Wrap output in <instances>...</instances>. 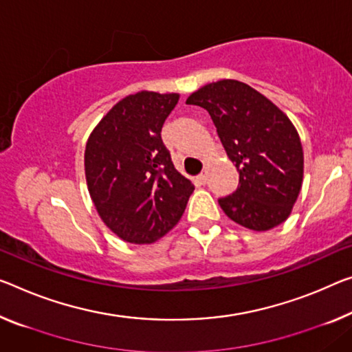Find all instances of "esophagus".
I'll use <instances>...</instances> for the list:
<instances>
[{
    "label": "esophagus",
    "instance_id": "34e87169",
    "mask_svg": "<svg viewBox=\"0 0 352 352\" xmlns=\"http://www.w3.org/2000/svg\"><path fill=\"white\" fill-rule=\"evenodd\" d=\"M206 181H208V173L206 171L197 176V182L201 184V186H204V184H206Z\"/></svg>",
    "mask_w": 352,
    "mask_h": 352
}]
</instances>
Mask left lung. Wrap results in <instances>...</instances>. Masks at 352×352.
<instances>
[{"instance_id":"1","label":"left lung","mask_w":352,"mask_h":352,"mask_svg":"<svg viewBox=\"0 0 352 352\" xmlns=\"http://www.w3.org/2000/svg\"><path fill=\"white\" fill-rule=\"evenodd\" d=\"M186 104L209 113L239 171L236 190L219 198L223 212L255 231L270 230L288 219L304 177L300 138L288 116L237 80L203 86Z\"/></svg>"}]
</instances>
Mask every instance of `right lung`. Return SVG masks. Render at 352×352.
Wrapping results in <instances>:
<instances>
[{
	"instance_id": "obj_1",
	"label": "right lung",
	"mask_w": 352,
	"mask_h": 352,
	"mask_svg": "<svg viewBox=\"0 0 352 352\" xmlns=\"http://www.w3.org/2000/svg\"><path fill=\"white\" fill-rule=\"evenodd\" d=\"M179 96L140 91L111 108L85 151L89 195L100 219L131 244H153L182 217L195 190L175 168L162 127Z\"/></svg>"
}]
</instances>
